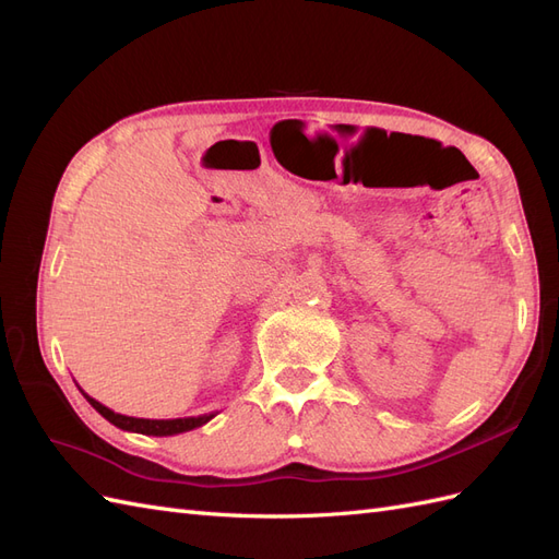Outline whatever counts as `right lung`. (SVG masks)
I'll return each mask as SVG.
<instances>
[{
	"mask_svg": "<svg viewBox=\"0 0 559 559\" xmlns=\"http://www.w3.org/2000/svg\"><path fill=\"white\" fill-rule=\"evenodd\" d=\"M81 389V386H79ZM83 394V389H81ZM86 401L93 405V408L103 415L107 421H111L114 427L123 429V431H132V433H146V436H175V433H183V431H191L198 429L202 425H207V421L216 415V413H207V415H198V417H177V419H144V417H128L121 413H114L107 405H103L99 401H95L93 396L83 394Z\"/></svg>",
	"mask_w": 559,
	"mask_h": 559,
	"instance_id": "obj_1",
	"label": "right lung"
}]
</instances>
